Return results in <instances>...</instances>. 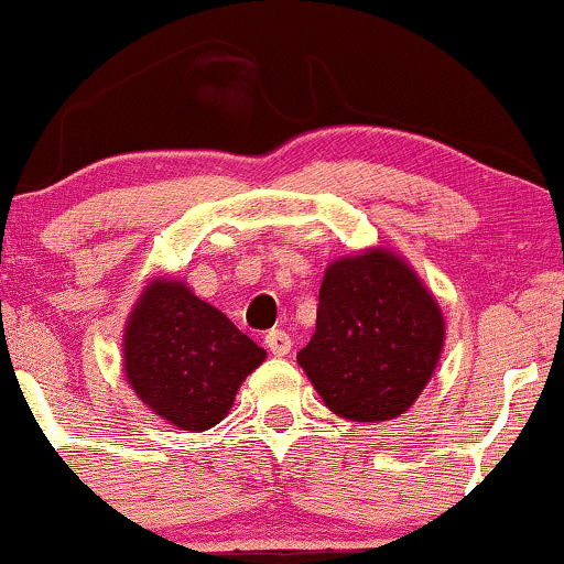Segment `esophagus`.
<instances>
[{"instance_id": "obj_1", "label": "esophagus", "mask_w": 564, "mask_h": 564, "mask_svg": "<svg viewBox=\"0 0 564 564\" xmlns=\"http://www.w3.org/2000/svg\"><path fill=\"white\" fill-rule=\"evenodd\" d=\"M264 344L269 351L276 354V357H284V354H290V349H292L290 334H284V330H280V328L269 330V334L264 336Z\"/></svg>"}]
</instances>
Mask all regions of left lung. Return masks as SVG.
Returning <instances> with one entry per match:
<instances>
[{
  "instance_id": "1",
  "label": "left lung",
  "mask_w": 564,
  "mask_h": 564,
  "mask_svg": "<svg viewBox=\"0 0 564 564\" xmlns=\"http://www.w3.org/2000/svg\"><path fill=\"white\" fill-rule=\"evenodd\" d=\"M442 349L434 295L395 253L369 249L326 269L315 334L297 365L336 415L390 421L415 403Z\"/></svg>"
}]
</instances>
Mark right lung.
Here are the masks:
<instances>
[{"label": "right lung", "mask_w": 564, "mask_h": 564, "mask_svg": "<svg viewBox=\"0 0 564 564\" xmlns=\"http://www.w3.org/2000/svg\"><path fill=\"white\" fill-rule=\"evenodd\" d=\"M126 377L135 395L182 431L226 419L267 351L184 282L151 280L128 315Z\"/></svg>", "instance_id": "1"}]
</instances>
